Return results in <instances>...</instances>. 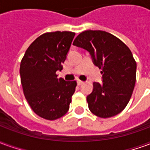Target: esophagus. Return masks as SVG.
I'll return each mask as SVG.
<instances>
[{
	"label": "esophagus",
	"instance_id": "34e87169",
	"mask_svg": "<svg viewBox=\"0 0 150 150\" xmlns=\"http://www.w3.org/2000/svg\"><path fill=\"white\" fill-rule=\"evenodd\" d=\"M77 83H78V85H81L83 83V82L81 81V80H77Z\"/></svg>",
	"mask_w": 150,
	"mask_h": 150
}]
</instances>
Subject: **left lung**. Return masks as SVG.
I'll use <instances>...</instances> for the list:
<instances>
[{"label": "left lung", "mask_w": 150, "mask_h": 150, "mask_svg": "<svg viewBox=\"0 0 150 150\" xmlns=\"http://www.w3.org/2000/svg\"><path fill=\"white\" fill-rule=\"evenodd\" d=\"M74 46L90 53L101 69L103 83H93L87 96L91 112L101 118L121 112L132 96L136 83L137 63L128 46L118 38L102 30H86L75 38Z\"/></svg>", "instance_id": "obj_1"}]
</instances>
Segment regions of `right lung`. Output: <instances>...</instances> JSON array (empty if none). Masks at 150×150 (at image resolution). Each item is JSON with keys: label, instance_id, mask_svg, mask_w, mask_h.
I'll list each match as a JSON object with an SVG mask.
<instances>
[{"label": "right lung", "instance_id": "right-lung-1", "mask_svg": "<svg viewBox=\"0 0 150 150\" xmlns=\"http://www.w3.org/2000/svg\"><path fill=\"white\" fill-rule=\"evenodd\" d=\"M75 35L70 31L45 33L31 43L21 59L25 97L32 110L44 119H59L69 110L77 83L59 79L56 71H62Z\"/></svg>", "mask_w": 150, "mask_h": 150}]
</instances>
